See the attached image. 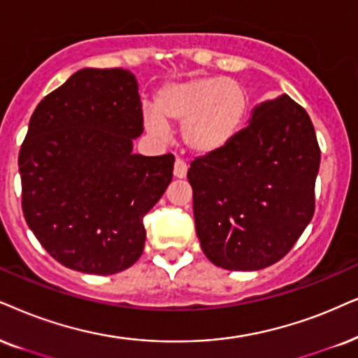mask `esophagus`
<instances>
[{"mask_svg":"<svg viewBox=\"0 0 358 358\" xmlns=\"http://www.w3.org/2000/svg\"><path fill=\"white\" fill-rule=\"evenodd\" d=\"M187 170H188V164L183 160V158H176L175 166H173V175L176 178H185L187 176Z\"/></svg>","mask_w":358,"mask_h":358,"instance_id":"obj_1","label":"esophagus"}]
</instances>
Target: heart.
<instances>
[{
  "label": "heart",
  "instance_id": "1",
  "mask_svg": "<svg viewBox=\"0 0 358 358\" xmlns=\"http://www.w3.org/2000/svg\"><path fill=\"white\" fill-rule=\"evenodd\" d=\"M251 114L250 90L223 76H201L170 83L157 92L155 110L145 108L148 132L164 135L166 122L182 125L189 150L201 155L223 150L238 137Z\"/></svg>",
  "mask_w": 358,
  "mask_h": 358
}]
</instances>
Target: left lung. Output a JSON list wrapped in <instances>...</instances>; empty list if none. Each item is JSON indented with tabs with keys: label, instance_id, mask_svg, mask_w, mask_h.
I'll use <instances>...</instances> for the list:
<instances>
[{
	"label": "left lung",
	"instance_id": "left-lung-1",
	"mask_svg": "<svg viewBox=\"0 0 358 358\" xmlns=\"http://www.w3.org/2000/svg\"><path fill=\"white\" fill-rule=\"evenodd\" d=\"M320 148L304 107L262 102L223 150L188 170L201 250L213 264L256 271L282 259L315 210Z\"/></svg>",
	"mask_w": 358,
	"mask_h": 358
}]
</instances>
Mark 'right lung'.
Instances as JSON below:
<instances>
[{"mask_svg": "<svg viewBox=\"0 0 358 358\" xmlns=\"http://www.w3.org/2000/svg\"><path fill=\"white\" fill-rule=\"evenodd\" d=\"M143 132L132 72L80 69L36 107L20 150L26 223L54 259L115 274L145 246L143 216L173 178L175 157L132 153Z\"/></svg>", "mask_w": 358, "mask_h": 358, "instance_id": "add662e5", "label": "right lung"}]
</instances>
